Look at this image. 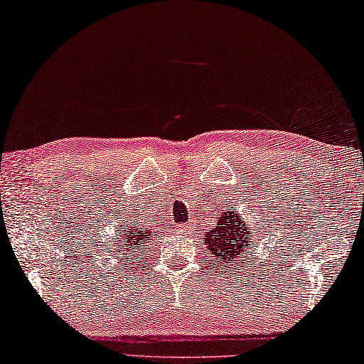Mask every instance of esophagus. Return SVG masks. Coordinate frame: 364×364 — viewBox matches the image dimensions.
<instances>
[{
	"instance_id": "1",
	"label": "esophagus",
	"mask_w": 364,
	"mask_h": 364,
	"mask_svg": "<svg viewBox=\"0 0 364 364\" xmlns=\"http://www.w3.org/2000/svg\"><path fill=\"white\" fill-rule=\"evenodd\" d=\"M173 230H174V233H186V232H190V230H191V225L190 223L176 225V227H174Z\"/></svg>"
}]
</instances>
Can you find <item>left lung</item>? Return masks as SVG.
<instances>
[{
	"label": "left lung",
	"mask_w": 364,
	"mask_h": 364,
	"mask_svg": "<svg viewBox=\"0 0 364 364\" xmlns=\"http://www.w3.org/2000/svg\"><path fill=\"white\" fill-rule=\"evenodd\" d=\"M257 233L252 225L243 222L235 210H223L216 220V227L206 230L205 243L216 260L225 265H235L238 259H245L250 240Z\"/></svg>",
	"instance_id": "left-lung-1"
}]
</instances>
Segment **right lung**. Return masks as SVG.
<instances>
[{
    "instance_id": "add662e5",
    "label": "right lung",
    "mask_w": 364,
    "mask_h": 364,
    "mask_svg": "<svg viewBox=\"0 0 364 364\" xmlns=\"http://www.w3.org/2000/svg\"><path fill=\"white\" fill-rule=\"evenodd\" d=\"M154 233L156 232H149V230H148V232L137 230L136 225H132V227H129L127 230H119L117 237H121V240H119L117 250H119V248H126V252H131L132 247L141 245L142 242L149 240L151 237H154Z\"/></svg>"
}]
</instances>
